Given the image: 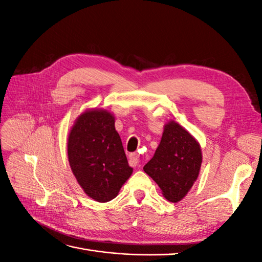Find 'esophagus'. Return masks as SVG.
Here are the masks:
<instances>
[{
  "label": "esophagus",
  "instance_id": "34e87169",
  "mask_svg": "<svg viewBox=\"0 0 262 262\" xmlns=\"http://www.w3.org/2000/svg\"><path fill=\"white\" fill-rule=\"evenodd\" d=\"M129 164L132 167H136L139 164V154L137 153H131L129 155Z\"/></svg>",
  "mask_w": 262,
  "mask_h": 262
}]
</instances>
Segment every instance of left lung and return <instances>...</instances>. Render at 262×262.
<instances>
[{"instance_id":"1","label":"left lung","mask_w":262,"mask_h":262,"mask_svg":"<svg viewBox=\"0 0 262 262\" xmlns=\"http://www.w3.org/2000/svg\"><path fill=\"white\" fill-rule=\"evenodd\" d=\"M202 153L199 143L175 121L165 125L161 143L144 171L170 202L184 198L199 176Z\"/></svg>"}]
</instances>
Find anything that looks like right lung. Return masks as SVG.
Segmentation results:
<instances>
[{"instance_id":"1","label":"right lung","mask_w":262,"mask_h":262,"mask_svg":"<svg viewBox=\"0 0 262 262\" xmlns=\"http://www.w3.org/2000/svg\"><path fill=\"white\" fill-rule=\"evenodd\" d=\"M68 156L77 182L98 202L115 199L133 171L115 118L106 110H87L77 118L69 136Z\"/></svg>"}]
</instances>
